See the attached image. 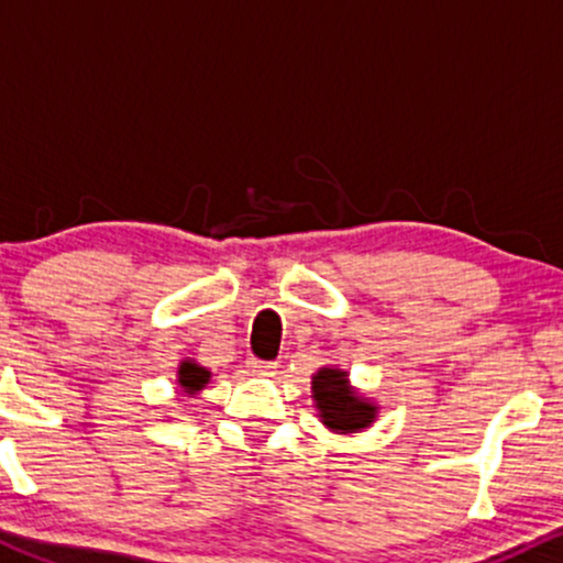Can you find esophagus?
Listing matches in <instances>:
<instances>
[{
	"label": "esophagus",
	"instance_id": "esophagus-1",
	"mask_svg": "<svg viewBox=\"0 0 563 563\" xmlns=\"http://www.w3.org/2000/svg\"><path fill=\"white\" fill-rule=\"evenodd\" d=\"M245 367H249L254 376H262V378H269L277 373V363H264V360H256V357H251L249 363H245Z\"/></svg>",
	"mask_w": 563,
	"mask_h": 563
}]
</instances>
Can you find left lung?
I'll list each match as a JSON object with an SVG mask.
<instances>
[{
	"instance_id": "1",
	"label": "left lung",
	"mask_w": 563,
	"mask_h": 563,
	"mask_svg": "<svg viewBox=\"0 0 563 563\" xmlns=\"http://www.w3.org/2000/svg\"><path fill=\"white\" fill-rule=\"evenodd\" d=\"M312 399L320 423L333 434H360L378 421V405L354 389L349 373L339 365H325L314 373Z\"/></svg>"
}]
</instances>
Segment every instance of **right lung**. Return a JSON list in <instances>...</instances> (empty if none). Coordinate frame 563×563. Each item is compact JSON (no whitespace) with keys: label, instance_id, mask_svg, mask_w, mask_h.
Instances as JSON below:
<instances>
[{"label":"right lung","instance_id":"obj_1","mask_svg":"<svg viewBox=\"0 0 563 563\" xmlns=\"http://www.w3.org/2000/svg\"><path fill=\"white\" fill-rule=\"evenodd\" d=\"M211 380V371L209 367L198 365L196 360L185 357L183 363L177 367V389L179 397H196L206 389V384Z\"/></svg>","mask_w":563,"mask_h":563}]
</instances>
